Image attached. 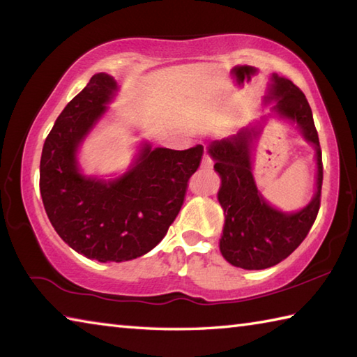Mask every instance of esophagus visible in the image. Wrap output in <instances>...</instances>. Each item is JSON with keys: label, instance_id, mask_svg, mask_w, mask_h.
Here are the masks:
<instances>
[{"label": "esophagus", "instance_id": "obj_1", "mask_svg": "<svg viewBox=\"0 0 357 357\" xmlns=\"http://www.w3.org/2000/svg\"><path fill=\"white\" fill-rule=\"evenodd\" d=\"M201 167H202V169H211V167H213V159H211V156L208 153L202 156Z\"/></svg>", "mask_w": 357, "mask_h": 357}]
</instances>
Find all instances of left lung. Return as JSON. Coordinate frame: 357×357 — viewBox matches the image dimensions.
<instances>
[{
	"instance_id": "obj_1",
	"label": "left lung",
	"mask_w": 357,
	"mask_h": 357,
	"mask_svg": "<svg viewBox=\"0 0 357 357\" xmlns=\"http://www.w3.org/2000/svg\"><path fill=\"white\" fill-rule=\"evenodd\" d=\"M265 102L273 105L275 115L299 127L304 138L316 150V193L313 199L296 213H285L262 198L252 173V147L261 128L247 127L236 135L210 144V156L221 176L218 199L225 215L219 248L234 267L264 270L290 256L314 224L321 207L322 151L314 127L313 113L305 95L290 79L273 73Z\"/></svg>"
}]
</instances>
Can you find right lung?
<instances>
[{
	"instance_id": "add662e5",
	"label": "right lung",
	"mask_w": 357,
	"mask_h": 357,
	"mask_svg": "<svg viewBox=\"0 0 357 357\" xmlns=\"http://www.w3.org/2000/svg\"><path fill=\"white\" fill-rule=\"evenodd\" d=\"M116 92L113 77L93 75L55 121L40 164L41 198L53 229L75 252L100 262L135 259L162 241L204 155L202 146L172 150L146 142L123 176L82 174L78 149Z\"/></svg>"
}]
</instances>
